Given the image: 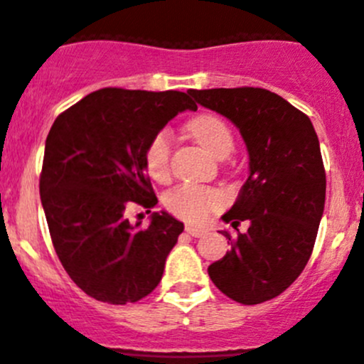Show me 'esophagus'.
<instances>
[{"label": "esophagus", "mask_w": 364, "mask_h": 364, "mask_svg": "<svg viewBox=\"0 0 364 364\" xmlns=\"http://www.w3.org/2000/svg\"><path fill=\"white\" fill-rule=\"evenodd\" d=\"M186 232H188L190 236H196V238H199V236L206 235V229L196 228V225H186Z\"/></svg>", "instance_id": "1"}]
</instances>
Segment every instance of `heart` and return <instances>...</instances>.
Listing matches in <instances>:
<instances>
[{
    "mask_svg": "<svg viewBox=\"0 0 364 364\" xmlns=\"http://www.w3.org/2000/svg\"><path fill=\"white\" fill-rule=\"evenodd\" d=\"M190 135L211 154L224 160L235 149V139L229 126L217 115L203 114L193 117L186 124ZM171 164V133L167 129L158 132L149 140L144 153L146 171L154 181H165L168 178ZM165 208L176 217L188 222H200L222 204V196L213 188L197 185H179L165 193Z\"/></svg>",
    "mask_w": 364,
    "mask_h": 364,
    "instance_id": "b5f03b06",
    "label": "heart"
}]
</instances>
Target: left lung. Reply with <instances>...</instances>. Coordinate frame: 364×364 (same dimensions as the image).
I'll return each instance as SVG.
<instances>
[{"label":"left lung","instance_id":"obj_1","mask_svg":"<svg viewBox=\"0 0 364 364\" xmlns=\"http://www.w3.org/2000/svg\"><path fill=\"white\" fill-rule=\"evenodd\" d=\"M204 108L240 129L249 153V178L222 220L237 227L231 250L208 267L215 287L240 304H261L283 294L304 270L326 204V171L308 115L264 88L190 90ZM237 231V230H236Z\"/></svg>","mask_w":364,"mask_h":364}]
</instances>
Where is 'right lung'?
Returning a JSON list of instances; mask_svg holds the SVG:
<instances>
[{
  "mask_svg": "<svg viewBox=\"0 0 364 364\" xmlns=\"http://www.w3.org/2000/svg\"><path fill=\"white\" fill-rule=\"evenodd\" d=\"M197 110L188 94L101 88L53 122L46 139L41 200L60 263L87 295L108 304L136 302L161 281L165 259L185 225L153 211L147 228L125 210L158 199L147 178L149 140L179 112Z\"/></svg>",
  "mask_w": 364,
  "mask_h": 364,
  "instance_id": "1",
  "label": "right lung"
}]
</instances>
